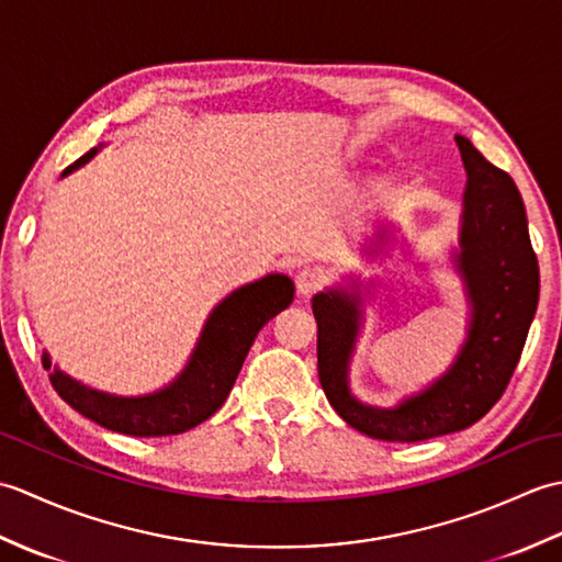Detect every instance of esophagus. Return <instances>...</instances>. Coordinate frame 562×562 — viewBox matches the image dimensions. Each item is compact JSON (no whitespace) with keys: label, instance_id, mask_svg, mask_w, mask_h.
Returning <instances> with one entry per match:
<instances>
[{"label":"esophagus","instance_id":"1","mask_svg":"<svg viewBox=\"0 0 562 562\" xmlns=\"http://www.w3.org/2000/svg\"><path fill=\"white\" fill-rule=\"evenodd\" d=\"M294 284H296V294L312 296L316 290L324 288V272L316 270V268H304V270L296 272Z\"/></svg>","mask_w":562,"mask_h":562}]
</instances>
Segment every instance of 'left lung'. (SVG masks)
<instances>
[{
    "label": "left lung",
    "mask_w": 562,
    "mask_h": 562,
    "mask_svg": "<svg viewBox=\"0 0 562 562\" xmlns=\"http://www.w3.org/2000/svg\"><path fill=\"white\" fill-rule=\"evenodd\" d=\"M457 145L469 181L453 262L471 302V321L447 372L396 408L357 401L348 369L362 324L360 292L328 290L312 300L321 386L342 420L372 439L423 441L479 423L515 374L539 306V260L515 181L465 137L457 135Z\"/></svg>",
    "instance_id": "8db88e82"
}]
</instances>
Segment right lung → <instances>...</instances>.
<instances>
[{
  "instance_id": "right-lung-1",
  "label": "right lung",
  "mask_w": 562,
  "mask_h": 562,
  "mask_svg": "<svg viewBox=\"0 0 562 562\" xmlns=\"http://www.w3.org/2000/svg\"><path fill=\"white\" fill-rule=\"evenodd\" d=\"M97 151L99 147H93L67 166L63 178L97 157ZM292 300L294 282L288 274L274 272L238 288L214 306L183 372L169 386L147 396H113L83 386L53 367L47 352H43V367L50 369V384L59 398L105 429L133 437L181 435L222 408L258 330L288 308Z\"/></svg>"
}]
</instances>
